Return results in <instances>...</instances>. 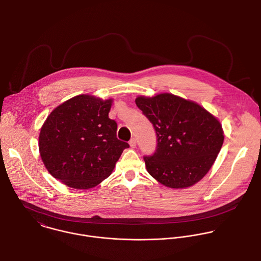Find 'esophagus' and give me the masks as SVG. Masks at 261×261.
<instances>
[{
    "label": "esophagus",
    "mask_w": 261,
    "mask_h": 261,
    "mask_svg": "<svg viewBox=\"0 0 261 261\" xmlns=\"http://www.w3.org/2000/svg\"><path fill=\"white\" fill-rule=\"evenodd\" d=\"M129 144L132 148H135L136 147V139L135 138H132L130 141H129Z\"/></svg>",
    "instance_id": "esophagus-1"
}]
</instances>
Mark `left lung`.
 Listing matches in <instances>:
<instances>
[{
  "mask_svg": "<svg viewBox=\"0 0 261 261\" xmlns=\"http://www.w3.org/2000/svg\"><path fill=\"white\" fill-rule=\"evenodd\" d=\"M135 102L158 136L155 153L144 158L148 174L172 189L198 183L224 143L219 119L197 102L167 92L150 97L138 95Z\"/></svg>",
  "mask_w": 261,
  "mask_h": 261,
  "instance_id": "obj_1",
  "label": "left lung"
}]
</instances>
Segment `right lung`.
Returning a JSON list of instances; mask_svg holds the SVG:
<instances>
[{"instance_id":"add662e5","label":"right lung","mask_w":261,"mask_h":261,"mask_svg":"<svg viewBox=\"0 0 261 261\" xmlns=\"http://www.w3.org/2000/svg\"><path fill=\"white\" fill-rule=\"evenodd\" d=\"M113 98L76 95L54 109L42 124L38 149L47 172L73 189H90L114 171L129 144L117 138L109 118Z\"/></svg>"}]
</instances>
